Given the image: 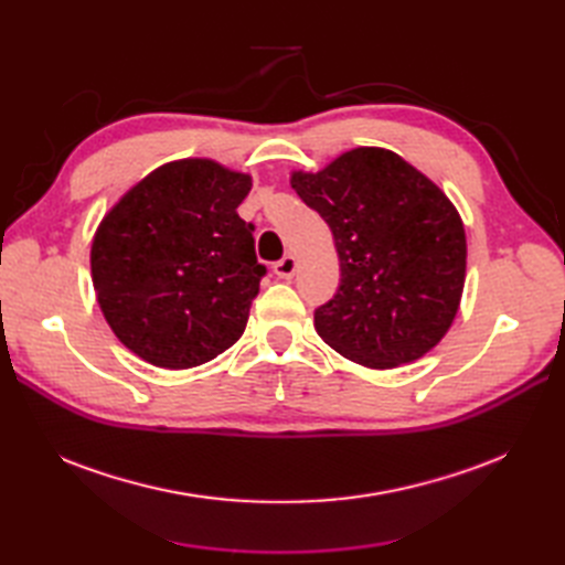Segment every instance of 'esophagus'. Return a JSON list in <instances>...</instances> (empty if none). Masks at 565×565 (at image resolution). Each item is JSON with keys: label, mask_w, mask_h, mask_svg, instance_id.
Segmentation results:
<instances>
[{"label": "esophagus", "mask_w": 565, "mask_h": 565, "mask_svg": "<svg viewBox=\"0 0 565 565\" xmlns=\"http://www.w3.org/2000/svg\"><path fill=\"white\" fill-rule=\"evenodd\" d=\"M295 270H297V262H295V256L292 254H287V256H282V259L273 266V273H276L278 278H282V280H289L295 276Z\"/></svg>", "instance_id": "esophagus-1"}]
</instances>
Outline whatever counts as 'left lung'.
I'll return each mask as SVG.
<instances>
[{"label":"left lung","instance_id":"8db88e82","mask_svg":"<svg viewBox=\"0 0 565 565\" xmlns=\"http://www.w3.org/2000/svg\"><path fill=\"white\" fill-rule=\"evenodd\" d=\"M292 188L334 235L341 282L316 332L372 370L413 363L446 337L467 276L455 204L386 148H353Z\"/></svg>","mask_w":565,"mask_h":565}]
</instances>
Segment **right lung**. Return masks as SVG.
Returning <instances> with one entry per match:
<instances>
[{"mask_svg":"<svg viewBox=\"0 0 565 565\" xmlns=\"http://www.w3.org/2000/svg\"><path fill=\"white\" fill-rule=\"evenodd\" d=\"M249 174L214 160L158 167L104 216L92 280L110 330L146 363L185 370L243 337L266 266L237 216Z\"/></svg>","mask_w":565,"mask_h":565,"instance_id":"1","label":"right lung"}]
</instances>
